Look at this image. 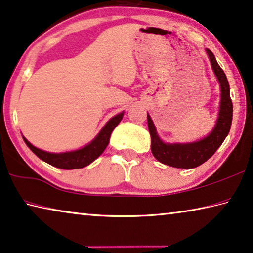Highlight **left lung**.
Instances as JSON below:
<instances>
[{
    "instance_id": "left-lung-1",
    "label": "left lung",
    "mask_w": 253,
    "mask_h": 253,
    "mask_svg": "<svg viewBox=\"0 0 253 253\" xmlns=\"http://www.w3.org/2000/svg\"><path fill=\"white\" fill-rule=\"evenodd\" d=\"M207 50V54L211 60L213 72L220 84L221 99L218 120L211 134L207 135L200 141L192 143H164L157 135L156 129L151 121L150 116L147 115L148 120V129L151 137V153L158 162L163 164L177 167V169H193L206 161H208L219 146L227 137L231 129L233 119V104L230 96V84L227 78L225 76L223 69L217 63L211 49Z\"/></svg>"
}]
</instances>
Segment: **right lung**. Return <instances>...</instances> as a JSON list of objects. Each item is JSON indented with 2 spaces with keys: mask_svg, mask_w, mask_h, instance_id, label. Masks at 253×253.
I'll return each instance as SVG.
<instances>
[{
  "mask_svg": "<svg viewBox=\"0 0 253 253\" xmlns=\"http://www.w3.org/2000/svg\"><path fill=\"white\" fill-rule=\"evenodd\" d=\"M122 118L123 112L118 115H115L114 118H112L110 121L106 123V126L103 127L102 131L99 132L98 135H97L89 145L79 150L70 151V153H47V151L36 148V147H34L26 138H22L25 140L26 145L29 147V149L32 150L37 157H40L42 161L46 162L47 164L62 169H83V167L89 165L90 163L94 162L97 157H99L100 155H102L105 148L107 147L108 142H110L112 131H113L114 127L121 122Z\"/></svg>",
  "mask_w": 253,
  "mask_h": 253,
  "instance_id": "right-lung-1",
  "label": "right lung"
}]
</instances>
